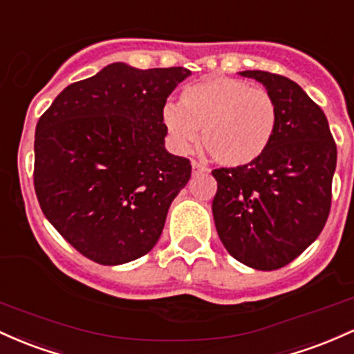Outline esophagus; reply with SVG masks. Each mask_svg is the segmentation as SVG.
I'll list each match as a JSON object with an SVG mask.
<instances>
[{"instance_id": "esophagus-1", "label": "esophagus", "mask_w": 354, "mask_h": 354, "mask_svg": "<svg viewBox=\"0 0 354 354\" xmlns=\"http://www.w3.org/2000/svg\"><path fill=\"white\" fill-rule=\"evenodd\" d=\"M192 172L194 174H201V172H205V167L202 164H198V162L192 160Z\"/></svg>"}]
</instances>
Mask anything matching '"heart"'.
Here are the masks:
<instances>
[{
  "label": "heart",
  "instance_id": "heart-1",
  "mask_svg": "<svg viewBox=\"0 0 354 354\" xmlns=\"http://www.w3.org/2000/svg\"><path fill=\"white\" fill-rule=\"evenodd\" d=\"M162 124L178 152H187L202 130V145L217 164L242 167L268 152L279 110L264 88L234 78H209L184 88L180 105L167 102Z\"/></svg>",
  "mask_w": 354,
  "mask_h": 354
}]
</instances>
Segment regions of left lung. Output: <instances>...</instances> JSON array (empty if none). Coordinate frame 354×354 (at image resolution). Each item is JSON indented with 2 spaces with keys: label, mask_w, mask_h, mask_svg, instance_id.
Instances as JSON below:
<instances>
[{
  "label": "left lung",
  "mask_w": 354,
  "mask_h": 354,
  "mask_svg": "<svg viewBox=\"0 0 354 354\" xmlns=\"http://www.w3.org/2000/svg\"><path fill=\"white\" fill-rule=\"evenodd\" d=\"M239 75L263 83L272 95L279 124L256 162L212 170L214 222L234 259L274 271L295 261L326 224L336 144L326 115L296 82L261 70Z\"/></svg>",
  "instance_id": "obj_1"
}]
</instances>
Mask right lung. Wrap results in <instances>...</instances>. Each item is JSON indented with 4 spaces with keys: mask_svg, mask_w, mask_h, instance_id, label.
<instances>
[{
    "mask_svg": "<svg viewBox=\"0 0 354 354\" xmlns=\"http://www.w3.org/2000/svg\"><path fill=\"white\" fill-rule=\"evenodd\" d=\"M190 70L110 63L75 82L39 117L35 192L50 224L103 266L152 251L189 182V158L165 150L162 109Z\"/></svg>",
    "mask_w": 354,
    "mask_h": 354,
    "instance_id": "add662e5",
    "label": "right lung"
}]
</instances>
